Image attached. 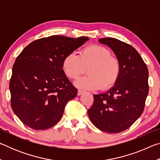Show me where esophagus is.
<instances>
[{
    "label": "esophagus",
    "mask_w": 160,
    "mask_h": 160,
    "mask_svg": "<svg viewBox=\"0 0 160 160\" xmlns=\"http://www.w3.org/2000/svg\"><path fill=\"white\" fill-rule=\"evenodd\" d=\"M83 92H84L82 91V90H78V94H77L78 96H80L81 94H83Z\"/></svg>",
    "instance_id": "obj_1"
}]
</instances>
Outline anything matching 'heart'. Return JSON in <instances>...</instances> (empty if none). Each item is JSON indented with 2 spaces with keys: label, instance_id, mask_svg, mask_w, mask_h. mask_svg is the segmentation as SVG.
I'll return each instance as SVG.
<instances>
[{
  "label": "heart",
  "instance_id": "b5f03b06",
  "mask_svg": "<svg viewBox=\"0 0 160 160\" xmlns=\"http://www.w3.org/2000/svg\"><path fill=\"white\" fill-rule=\"evenodd\" d=\"M63 71L69 78L77 79L88 69L89 75L77 80L75 85L85 90L112 88L121 73V64L107 48L92 45L84 48L80 55L70 53L63 61Z\"/></svg>",
  "mask_w": 160,
  "mask_h": 160
}]
</instances>
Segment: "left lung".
<instances>
[{
	"label": "left lung",
	"instance_id": "8db88e82",
	"mask_svg": "<svg viewBox=\"0 0 160 160\" xmlns=\"http://www.w3.org/2000/svg\"><path fill=\"white\" fill-rule=\"evenodd\" d=\"M98 41L115 53L121 64V73L112 88L94 94L88 113L97 128L118 133L131 126L143 112L149 91L148 69L132 46L110 37Z\"/></svg>",
	"mask_w": 160,
	"mask_h": 160
}]
</instances>
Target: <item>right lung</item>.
Instances as JSON below:
<instances>
[{"instance_id":"right-lung-1","label":"right lung","mask_w":160,"mask_h":160,"mask_svg":"<svg viewBox=\"0 0 160 160\" xmlns=\"http://www.w3.org/2000/svg\"><path fill=\"white\" fill-rule=\"evenodd\" d=\"M89 39L53 35L32 42L18 56L9 88L12 109L25 125L46 130L61 118L78 93L62 69L63 61Z\"/></svg>"}]
</instances>
